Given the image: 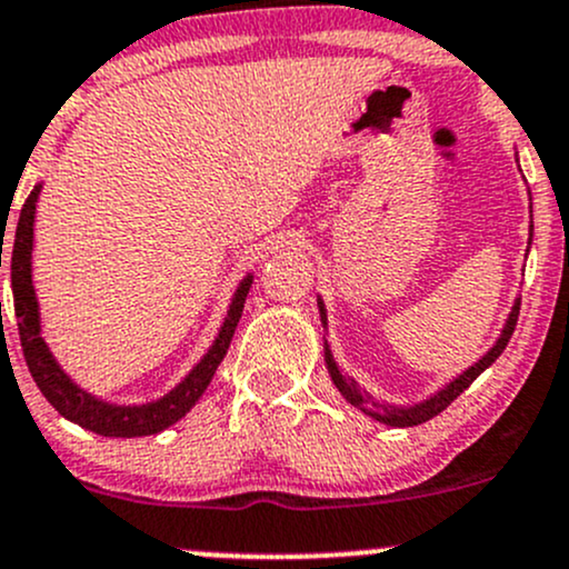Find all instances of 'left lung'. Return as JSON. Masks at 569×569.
Here are the masks:
<instances>
[{
	"label": "left lung",
	"instance_id": "1",
	"mask_svg": "<svg viewBox=\"0 0 569 569\" xmlns=\"http://www.w3.org/2000/svg\"><path fill=\"white\" fill-rule=\"evenodd\" d=\"M529 246H532V229H529ZM527 251H529V248H527ZM518 310H521V297H516L513 308H510V313H508V321H505L502 332H499L495 346H491L489 351L480 356L476 365L467 367V370L461 372L459 378H453L451 383L442 386V389L435 391L432 397L421 399V402H413V405L386 402V399L372 397L370 391H367L361 383H356V378L342 376L340 365H337L332 351H329L327 340H323V361H327V370H329V378H332L335 389L340 391L346 402H351L353 408H359L361 413L376 418V421L386 423V427H416V423H423V421H429V418H435L437 413H442V410H446L448 405H451L453 399H457L461 391H465L467 386H470L472 380L480 376V372L489 370V367L495 365L497 356L502 353L505 346L510 342V335H513L516 321H518ZM318 316H321V323L327 327V308H323L321 297H318Z\"/></svg>",
	"mask_w": 569,
	"mask_h": 569
}]
</instances>
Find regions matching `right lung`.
Masks as SVG:
<instances>
[{
	"label": "right lung",
	"instance_id": "obj_1",
	"mask_svg": "<svg viewBox=\"0 0 569 569\" xmlns=\"http://www.w3.org/2000/svg\"><path fill=\"white\" fill-rule=\"evenodd\" d=\"M42 183L31 189L29 199L23 202L21 216H18L16 240H12L10 251V274H12V308L18 318V335H21L23 359L34 378L37 389L46 395L48 402L59 410L67 421L78 423V427L89 429L93 435L102 437H146L159 435L174 421H180L204 389L213 380L218 365L227 356L229 342L237 329V321L242 316V305H246L248 291H251L253 272H246V278L237 283L232 302H229L227 316H223L221 327H218L216 340L210 342L202 359L186 372L178 383L172 386L167 395L148 399V402H110L99 395H91L80 383H74L70 372L59 365L48 340L42 337V318L40 302H37L34 278H31V253H34V221H37V199H40ZM2 267V253H0Z\"/></svg>",
	"mask_w": 569,
	"mask_h": 569
}]
</instances>
